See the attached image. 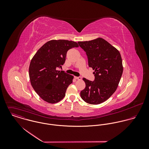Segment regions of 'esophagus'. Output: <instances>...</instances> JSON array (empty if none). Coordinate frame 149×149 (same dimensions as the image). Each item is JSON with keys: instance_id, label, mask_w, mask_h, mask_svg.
<instances>
[{"instance_id": "1", "label": "esophagus", "mask_w": 149, "mask_h": 149, "mask_svg": "<svg viewBox=\"0 0 149 149\" xmlns=\"http://www.w3.org/2000/svg\"><path fill=\"white\" fill-rule=\"evenodd\" d=\"M74 79H77V80H81V77H76V76H74Z\"/></svg>"}]
</instances>
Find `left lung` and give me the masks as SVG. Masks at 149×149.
<instances>
[{
    "label": "left lung",
    "instance_id": "left-lung-1",
    "mask_svg": "<svg viewBox=\"0 0 149 149\" xmlns=\"http://www.w3.org/2000/svg\"><path fill=\"white\" fill-rule=\"evenodd\" d=\"M85 51L88 65L95 70V80L83 79L84 89L81 91L82 99L91 104H99L109 99L116 90L123 67L121 55L115 47L102 38L78 42Z\"/></svg>",
    "mask_w": 149,
    "mask_h": 149
}]
</instances>
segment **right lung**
<instances>
[{"label":"right lung","mask_w":149,"mask_h":149,"mask_svg":"<svg viewBox=\"0 0 149 149\" xmlns=\"http://www.w3.org/2000/svg\"><path fill=\"white\" fill-rule=\"evenodd\" d=\"M77 47V43L72 41L50 40L41 47L31 59L29 70L30 83L44 101L54 104L65 97L73 76L57 69L65 63L68 50Z\"/></svg>","instance_id":"right-lung-1"}]
</instances>
